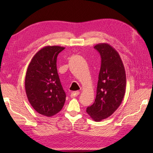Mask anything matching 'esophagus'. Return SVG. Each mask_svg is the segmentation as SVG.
<instances>
[{"mask_svg": "<svg viewBox=\"0 0 153 153\" xmlns=\"http://www.w3.org/2000/svg\"><path fill=\"white\" fill-rule=\"evenodd\" d=\"M79 95V91H74L71 93V97L73 98V97H76L77 96H78Z\"/></svg>", "mask_w": 153, "mask_h": 153, "instance_id": "esophagus-1", "label": "esophagus"}]
</instances>
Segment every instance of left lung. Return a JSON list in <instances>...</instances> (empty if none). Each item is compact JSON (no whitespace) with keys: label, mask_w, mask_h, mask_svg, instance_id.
Returning <instances> with one entry per match:
<instances>
[{"label":"left lung","mask_w":153,"mask_h":153,"mask_svg":"<svg viewBox=\"0 0 153 153\" xmlns=\"http://www.w3.org/2000/svg\"><path fill=\"white\" fill-rule=\"evenodd\" d=\"M94 48L101 57L95 102L86 112L95 122L111 116L121 105L125 95L126 71L122 60L114 48L108 43H99Z\"/></svg>","instance_id":"left-lung-1"}]
</instances>
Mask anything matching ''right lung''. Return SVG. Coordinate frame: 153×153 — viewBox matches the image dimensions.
Segmentation results:
<instances>
[{
  "mask_svg": "<svg viewBox=\"0 0 153 153\" xmlns=\"http://www.w3.org/2000/svg\"><path fill=\"white\" fill-rule=\"evenodd\" d=\"M64 48H42L32 58L25 75V89L29 102L35 111L47 117L59 112L66 100L56 68L58 54Z\"/></svg>",
  "mask_w": 153,
  "mask_h": 153,
  "instance_id": "right-lung-1",
  "label": "right lung"
}]
</instances>
